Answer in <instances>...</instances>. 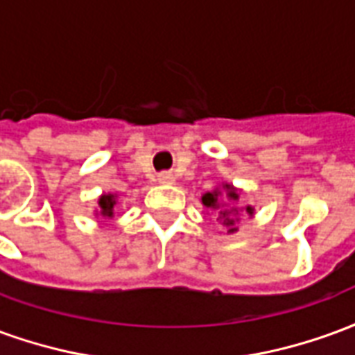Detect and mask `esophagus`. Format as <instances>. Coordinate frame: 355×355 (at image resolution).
<instances>
[{"label": "esophagus", "instance_id": "esophagus-1", "mask_svg": "<svg viewBox=\"0 0 355 355\" xmlns=\"http://www.w3.org/2000/svg\"><path fill=\"white\" fill-rule=\"evenodd\" d=\"M173 173H169V171H163V173H159L157 175V182H162V184H171L173 182Z\"/></svg>", "mask_w": 355, "mask_h": 355}]
</instances>
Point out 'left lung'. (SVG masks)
Listing matches in <instances>:
<instances>
[{
  "label": "left lung",
  "instance_id": "left-lung-1",
  "mask_svg": "<svg viewBox=\"0 0 355 355\" xmlns=\"http://www.w3.org/2000/svg\"><path fill=\"white\" fill-rule=\"evenodd\" d=\"M224 195L226 202L220 200V196ZM239 200V192L234 188L232 184H223V188H215L213 192H207L201 196V203L205 205V207L215 215L216 223L223 226L224 230L232 234V232H236L238 228L239 218H241V213H243V209H239L234 205V201ZM245 213L249 216H253L254 209L251 205H247Z\"/></svg>",
  "mask_w": 355,
  "mask_h": 355
}]
</instances>
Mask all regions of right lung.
Masks as SVG:
<instances>
[{"label": "right lung", "instance_id": "1", "mask_svg": "<svg viewBox=\"0 0 355 355\" xmlns=\"http://www.w3.org/2000/svg\"><path fill=\"white\" fill-rule=\"evenodd\" d=\"M114 205H116V196L114 193H102L98 198V213L102 216H114Z\"/></svg>", "mask_w": 355, "mask_h": 355}]
</instances>
